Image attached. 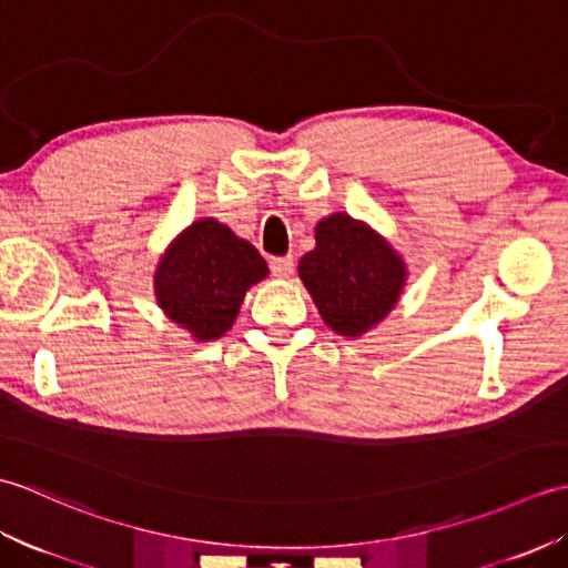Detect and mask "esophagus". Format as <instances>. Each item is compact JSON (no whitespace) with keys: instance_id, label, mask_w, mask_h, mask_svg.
<instances>
[{"instance_id":"obj_1","label":"esophagus","mask_w":568,"mask_h":568,"mask_svg":"<svg viewBox=\"0 0 568 568\" xmlns=\"http://www.w3.org/2000/svg\"><path fill=\"white\" fill-rule=\"evenodd\" d=\"M295 268V258L293 256H281L271 261V271L275 277H291Z\"/></svg>"}]
</instances>
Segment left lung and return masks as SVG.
Segmentation results:
<instances>
[{"label": "left lung", "mask_w": 568, "mask_h": 568, "mask_svg": "<svg viewBox=\"0 0 568 568\" xmlns=\"http://www.w3.org/2000/svg\"><path fill=\"white\" fill-rule=\"evenodd\" d=\"M324 324L346 339L376 329L390 315L407 283V263L376 229L346 212L315 226V248L297 263Z\"/></svg>", "instance_id": "left-lung-1"}]
</instances>
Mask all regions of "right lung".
Wrapping results in <instances>:
<instances>
[{"label": "right lung", "instance_id": "obj_1", "mask_svg": "<svg viewBox=\"0 0 568 568\" xmlns=\"http://www.w3.org/2000/svg\"><path fill=\"white\" fill-rule=\"evenodd\" d=\"M268 275L256 246L214 216H202L161 253L153 273L155 303L195 342H214L232 329L251 285Z\"/></svg>", "mask_w": 568, "mask_h": 568}]
</instances>
